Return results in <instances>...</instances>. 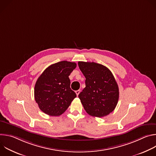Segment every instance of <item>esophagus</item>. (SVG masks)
Returning a JSON list of instances; mask_svg holds the SVG:
<instances>
[{
	"instance_id": "1",
	"label": "esophagus",
	"mask_w": 156,
	"mask_h": 156,
	"mask_svg": "<svg viewBox=\"0 0 156 156\" xmlns=\"http://www.w3.org/2000/svg\"><path fill=\"white\" fill-rule=\"evenodd\" d=\"M75 93H76V95H77V96H78V94H79L80 93V90H76V91H75Z\"/></svg>"
}]
</instances>
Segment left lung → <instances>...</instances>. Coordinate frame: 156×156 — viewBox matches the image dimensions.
<instances>
[{"mask_svg":"<svg viewBox=\"0 0 156 156\" xmlns=\"http://www.w3.org/2000/svg\"><path fill=\"white\" fill-rule=\"evenodd\" d=\"M86 78V87L78 97L86 112L91 116L103 117L115 109L119 90L115 79L106 66L95 62H78Z\"/></svg>","mask_w":156,"mask_h":156,"instance_id":"1","label":"left lung"}]
</instances>
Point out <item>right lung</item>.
Returning <instances> with one entry per match:
<instances>
[{
    "label": "right lung",
    "mask_w": 156,
    "mask_h": 156,
    "mask_svg": "<svg viewBox=\"0 0 156 156\" xmlns=\"http://www.w3.org/2000/svg\"><path fill=\"white\" fill-rule=\"evenodd\" d=\"M76 66L75 62L61 61L48 66L39 76L34 86V99L44 113L59 116L76 97L69 77Z\"/></svg>",
    "instance_id": "right-lung-1"
}]
</instances>
